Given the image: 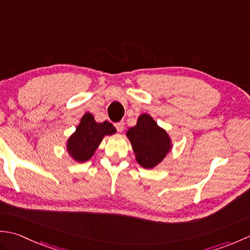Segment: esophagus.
Masks as SVG:
<instances>
[{
  "label": "esophagus",
  "mask_w": 250,
  "mask_h": 250,
  "mask_svg": "<svg viewBox=\"0 0 250 250\" xmlns=\"http://www.w3.org/2000/svg\"><path fill=\"white\" fill-rule=\"evenodd\" d=\"M115 126H116L117 131H118V132H122V131H124V129H125V122H124V121L117 122V124L115 125Z\"/></svg>",
  "instance_id": "esophagus-1"
}]
</instances>
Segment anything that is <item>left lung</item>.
<instances>
[{"label":"left lung","mask_w":250,"mask_h":250,"mask_svg":"<svg viewBox=\"0 0 250 250\" xmlns=\"http://www.w3.org/2000/svg\"><path fill=\"white\" fill-rule=\"evenodd\" d=\"M135 160L142 167L151 169L171 152L173 144L167 132L150 115L142 114L136 125L126 131Z\"/></svg>","instance_id":"8db88e82"}]
</instances>
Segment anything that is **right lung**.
I'll list each match as a JSON object with an SVG mask.
<instances>
[{"instance_id": "1", "label": "right lung", "mask_w": 250, "mask_h": 250, "mask_svg": "<svg viewBox=\"0 0 250 250\" xmlns=\"http://www.w3.org/2000/svg\"><path fill=\"white\" fill-rule=\"evenodd\" d=\"M116 133V128L108 121L102 124L94 120L92 114L86 113L75 132L66 141V151L74 161L86 162L92 158L106 135Z\"/></svg>"}]
</instances>
